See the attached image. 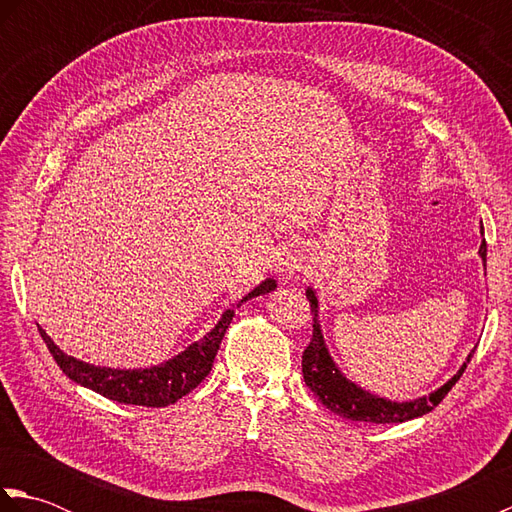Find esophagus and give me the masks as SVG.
<instances>
[{"mask_svg": "<svg viewBox=\"0 0 512 512\" xmlns=\"http://www.w3.org/2000/svg\"><path fill=\"white\" fill-rule=\"evenodd\" d=\"M297 268H299L297 257H288V259H284V262H281V273H284V275H295Z\"/></svg>", "mask_w": 512, "mask_h": 512, "instance_id": "34e87169", "label": "esophagus"}]
</instances>
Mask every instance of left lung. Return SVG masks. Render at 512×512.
<instances>
[{
  "label": "left lung",
  "instance_id": "left-lung-1",
  "mask_svg": "<svg viewBox=\"0 0 512 512\" xmlns=\"http://www.w3.org/2000/svg\"><path fill=\"white\" fill-rule=\"evenodd\" d=\"M480 255H482V262H486V242H482L480 246ZM306 297L310 301V310H312V339L301 356L303 380H306V385L314 391V396H317L330 411H334L336 416L350 418L356 422H374V424L405 422V420L424 416V413H429L433 407H438L442 398L451 391V387L458 383L460 376L464 374L466 363H469L473 356L469 354L466 363L460 367V372L455 374L449 383H444L438 391H433L429 396H422L409 402H391L387 398H378L358 385H354L352 380H347L339 372V367L334 365L321 334L317 295H314L312 288H308Z\"/></svg>",
  "mask_w": 512,
  "mask_h": 512
}]
</instances>
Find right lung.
Listing matches in <instances>:
<instances>
[{"label": "right lung", "instance_id": "right-lung-1", "mask_svg": "<svg viewBox=\"0 0 512 512\" xmlns=\"http://www.w3.org/2000/svg\"><path fill=\"white\" fill-rule=\"evenodd\" d=\"M275 279H266L255 290L237 303V308L244 301L266 295L275 290ZM235 317V308L226 310L222 319L217 321L215 328L200 339L198 343L189 345L182 354L173 356L171 361L160 363L147 369H112V367H96L90 363L76 361L74 356L63 354L50 336L39 328L41 339L46 341L48 350L54 361L63 369V374L74 383L88 387L96 394H101L110 400L123 402V405H143V407H167L173 402L187 396L189 391L198 387L202 380L209 376L215 354L220 350V343Z\"/></svg>", "mask_w": 512, "mask_h": 512}]
</instances>
